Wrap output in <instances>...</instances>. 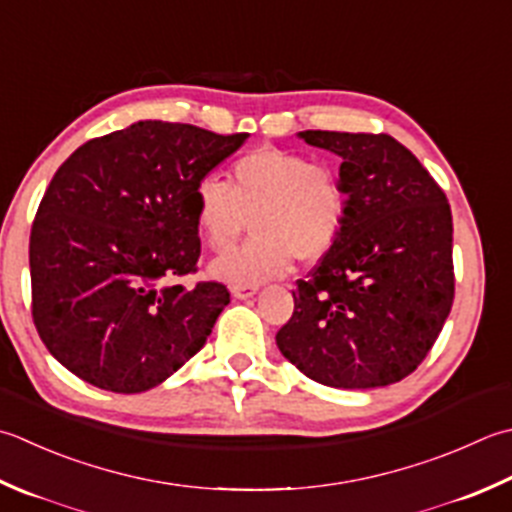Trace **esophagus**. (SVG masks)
<instances>
[{"mask_svg":"<svg viewBox=\"0 0 512 512\" xmlns=\"http://www.w3.org/2000/svg\"><path fill=\"white\" fill-rule=\"evenodd\" d=\"M233 295L237 299H248L257 295V286H233Z\"/></svg>","mask_w":512,"mask_h":512,"instance_id":"34e87169","label":"esophagus"}]
</instances>
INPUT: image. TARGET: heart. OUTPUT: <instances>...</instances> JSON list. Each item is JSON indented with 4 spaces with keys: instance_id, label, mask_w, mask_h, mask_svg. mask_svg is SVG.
Segmentation results:
<instances>
[{
    "instance_id": "heart-1",
    "label": "heart",
    "mask_w": 512,
    "mask_h": 512,
    "mask_svg": "<svg viewBox=\"0 0 512 512\" xmlns=\"http://www.w3.org/2000/svg\"><path fill=\"white\" fill-rule=\"evenodd\" d=\"M346 208L337 168L275 146L248 150L230 166L228 184L206 175L193 193L195 226L210 250L233 248L248 222L255 233L210 266L217 279L235 286L282 277L293 257L302 264L322 259L342 233Z\"/></svg>"
}]
</instances>
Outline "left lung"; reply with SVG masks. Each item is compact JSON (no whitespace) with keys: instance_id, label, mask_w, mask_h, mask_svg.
Listing matches in <instances>:
<instances>
[{"instance_id":"left-lung-1","label":"left lung","mask_w":512,"mask_h":512,"mask_svg":"<svg viewBox=\"0 0 512 512\" xmlns=\"http://www.w3.org/2000/svg\"><path fill=\"white\" fill-rule=\"evenodd\" d=\"M342 157L346 222L293 290L277 346L333 388L395 384L424 362L455 297L453 215L444 190L390 135L304 130Z\"/></svg>"}]
</instances>
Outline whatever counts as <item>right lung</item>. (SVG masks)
<instances>
[{
	"instance_id": "right-lung-1",
	"label": "right lung",
	"mask_w": 512,
	"mask_h": 512,
	"mask_svg": "<svg viewBox=\"0 0 512 512\" xmlns=\"http://www.w3.org/2000/svg\"><path fill=\"white\" fill-rule=\"evenodd\" d=\"M246 137L146 119L90 139L59 166L28 259L35 328L70 373L144 393L206 344L230 293L179 282L202 253L193 193Z\"/></svg>"
}]
</instances>
